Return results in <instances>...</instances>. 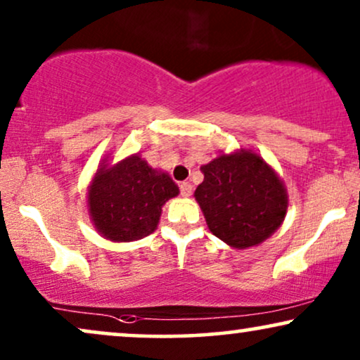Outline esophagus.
<instances>
[{
  "instance_id": "34e87169",
  "label": "esophagus",
  "mask_w": 360,
  "mask_h": 360,
  "mask_svg": "<svg viewBox=\"0 0 360 360\" xmlns=\"http://www.w3.org/2000/svg\"><path fill=\"white\" fill-rule=\"evenodd\" d=\"M179 191L183 198H189V195L193 194V186H191V183H183L179 186Z\"/></svg>"
}]
</instances>
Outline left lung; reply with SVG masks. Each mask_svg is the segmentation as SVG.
<instances>
[{"label": "left lung", "instance_id": "left-lung-1", "mask_svg": "<svg viewBox=\"0 0 360 360\" xmlns=\"http://www.w3.org/2000/svg\"><path fill=\"white\" fill-rule=\"evenodd\" d=\"M201 171L204 181L194 198L216 238L231 248L245 249L279 229L288 212V193L259 154L251 149L221 154Z\"/></svg>", "mask_w": 360, "mask_h": 360}]
</instances>
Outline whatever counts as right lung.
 I'll list each match as a JSON object with an SVG mask.
<instances>
[{"mask_svg": "<svg viewBox=\"0 0 360 360\" xmlns=\"http://www.w3.org/2000/svg\"><path fill=\"white\" fill-rule=\"evenodd\" d=\"M179 194L167 172L153 169L139 154L98 167L88 189L89 216L104 239L131 243L154 233L167 199Z\"/></svg>", "mask_w": 360, "mask_h": 360, "instance_id": "obj_1", "label": "right lung"}]
</instances>
